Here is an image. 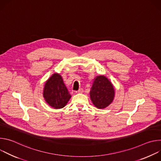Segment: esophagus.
<instances>
[{
    "label": "esophagus",
    "instance_id": "1",
    "mask_svg": "<svg viewBox=\"0 0 161 161\" xmlns=\"http://www.w3.org/2000/svg\"><path fill=\"white\" fill-rule=\"evenodd\" d=\"M83 92V88H80V89H79L78 90L76 91V93H77V94H78V93H82Z\"/></svg>",
    "mask_w": 161,
    "mask_h": 161
}]
</instances>
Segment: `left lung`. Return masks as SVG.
Masks as SVG:
<instances>
[{"label": "left lung", "instance_id": "obj_1", "mask_svg": "<svg viewBox=\"0 0 161 161\" xmlns=\"http://www.w3.org/2000/svg\"><path fill=\"white\" fill-rule=\"evenodd\" d=\"M90 95L95 106L103 109L113 101L114 90L113 85L106 77L98 76L96 78L91 88Z\"/></svg>", "mask_w": 161, "mask_h": 161}]
</instances>
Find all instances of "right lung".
<instances>
[{"mask_svg":"<svg viewBox=\"0 0 161 161\" xmlns=\"http://www.w3.org/2000/svg\"><path fill=\"white\" fill-rule=\"evenodd\" d=\"M43 96L47 103L55 109L64 108L71 97L62 76L57 73L53 74L46 82Z\"/></svg>","mask_w":161,"mask_h":161,"instance_id":"right-lung-1","label":"right lung"}]
</instances>
